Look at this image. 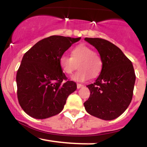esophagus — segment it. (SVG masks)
<instances>
[{
	"instance_id": "1",
	"label": "esophagus",
	"mask_w": 147,
	"mask_h": 147,
	"mask_svg": "<svg viewBox=\"0 0 147 147\" xmlns=\"http://www.w3.org/2000/svg\"><path fill=\"white\" fill-rule=\"evenodd\" d=\"M82 87H84V85L77 84V88L79 89V88H82Z\"/></svg>"
}]
</instances>
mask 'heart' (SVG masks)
I'll return each mask as SVG.
<instances>
[{"instance_id":"b5f03b06","label":"heart","mask_w":147,"mask_h":147,"mask_svg":"<svg viewBox=\"0 0 147 147\" xmlns=\"http://www.w3.org/2000/svg\"><path fill=\"white\" fill-rule=\"evenodd\" d=\"M78 63L79 70L72 78L78 82L87 81L91 76L96 78L102 69V60L100 54L87 45H79L72 48L71 57L63 54L59 58L60 68L67 75L73 73Z\"/></svg>"}]
</instances>
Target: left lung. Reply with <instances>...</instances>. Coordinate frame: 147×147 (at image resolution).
<instances>
[{
	"instance_id": "obj_1",
	"label": "left lung",
	"mask_w": 147,
	"mask_h": 147,
	"mask_svg": "<svg viewBox=\"0 0 147 147\" xmlns=\"http://www.w3.org/2000/svg\"><path fill=\"white\" fill-rule=\"evenodd\" d=\"M96 48L102 60V69L96 82L88 85L90 95L84 102L91 115L112 120L122 114L131 102L136 76L131 61L121 49L100 38H85Z\"/></svg>"
}]
</instances>
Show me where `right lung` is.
I'll list each match as a JSON object with an SVG mask.
<instances>
[{"label":"right lung","mask_w":147,"mask_h":147,"mask_svg":"<svg viewBox=\"0 0 147 147\" xmlns=\"http://www.w3.org/2000/svg\"><path fill=\"white\" fill-rule=\"evenodd\" d=\"M81 37L53 35L36 43L24 54L16 76L18 102L36 119L61 113L68 96L77 88L59 66V58Z\"/></svg>","instance_id":"right-lung-1"}]
</instances>
